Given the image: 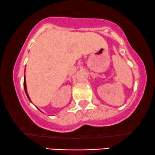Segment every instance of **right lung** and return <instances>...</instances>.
Segmentation results:
<instances>
[{
    "instance_id": "add662e5",
    "label": "right lung",
    "mask_w": 155,
    "mask_h": 155,
    "mask_svg": "<svg viewBox=\"0 0 155 155\" xmlns=\"http://www.w3.org/2000/svg\"><path fill=\"white\" fill-rule=\"evenodd\" d=\"M24 88H25V93H26V95H27L28 98V100L30 101H31V99H30L29 96H28V94L27 92V87H26V81H25V76H24Z\"/></svg>"
}]
</instances>
